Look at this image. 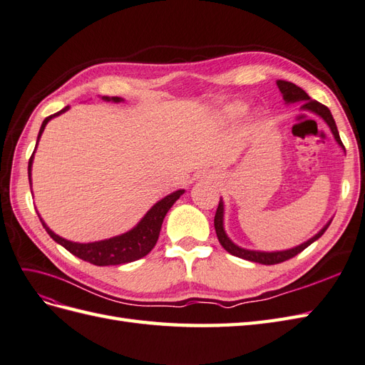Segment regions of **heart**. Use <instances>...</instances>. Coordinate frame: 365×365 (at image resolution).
<instances>
[{
	"label": "heart",
	"instance_id": "heart-1",
	"mask_svg": "<svg viewBox=\"0 0 365 365\" xmlns=\"http://www.w3.org/2000/svg\"><path fill=\"white\" fill-rule=\"evenodd\" d=\"M240 112H242V106H240V105H235V106H231V108L227 109V114H228L230 117L237 115V114H240Z\"/></svg>",
	"mask_w": 365,
	"mask_h": 365
}]
</instances>
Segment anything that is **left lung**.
<instances>
[{
  "label": "left lung",
  "mask_w": 365,
  "mask_h": 365,
  "mask_svg": "<svg viewBox=\"0 0 365 365\" xmlns=\"http://www.w3.org/2000/svg\"><path fill=\"white\" fill-rule=\"evenodd\" d=\"M276 83H277V88H279L280 93H282V98H284V101L287 103V105H292V103H301V110L312 112V114L321 117L327 123V126L330 128L331 134H333V137L336 140V143H338L341 146L342 151L345 153V148H344V145L341 142L338 128H336L334 118L331 115L330 109L327 108V106H324L322 103L316 101V100H312L310 97H308V93L304 89L296 86L294 83H289V81H285V80H277ZM223 217H225V205H223V200L220 197L219 207H217V211H216V216H214V228H216V235H217V239L220 242V245L225 248L228 253L232 255V256L240 257V259H245V260H251V262H257V264H262V265H274V264L284 262V260H287V259L294 257L296 255L301 253V251H304L308 245H312L314 240L319 239L325 232V230L329 228V225H330L331 220H333V219H330L319 231L316 232L313 237L302 242L301 245L293 247V248H288V250H280V251H260V250L242 248V247L236 245L235 242H232L228 237V235H227L225 227H223Z\"/></svg>",
  "instance_id": "obj_1"
}]
</instances>
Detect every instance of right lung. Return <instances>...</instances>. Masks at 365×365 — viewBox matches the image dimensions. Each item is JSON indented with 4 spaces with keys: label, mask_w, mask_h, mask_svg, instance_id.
Returning <instances> with one entry per match:
<instances>
[{
    "label": "right lung",
    "mask_w": 365,
    "mask_h": 365,
    "mask_svg": "<svg viewBox=\"0 0 365 365\" xmlns=\"http://www.w3.org/2000/svg\"><path fill=\"white\" fill-rule=\"evenodd\" d=\"M103 101H112V103H121L125 101L121 97H101ZM69 109V106L63 108L61 110L55 112L53 115L46 117L41 123L38 137H36V145L34 153L31 155L29 160V166H27V173H29V183H31V190H32V163H34V155L36 151V146H38V142L41 138L43 130L46 128V125L55 117H58L61 114H64ZM185 192V190H177L171 194H168L166 197H163L162 200H158L155 205H153L149 211L145 214V216L140 219V222L134 228H130L129 231L123 232V235L114 236L110 239H105V240H97V242H89V244H80V242H72L68 239H63L58 235L46 225L44 220L40 217L44 230L48 231V235L60 244L61 247L66 248L69 253H72L73 256H77L83 260H86L89 264L98 265V267H106V265H121V264H128V262H134L137 259L145 257L149 251H151L155 244L158 235H160L162 230V223L163 219L166 216V212L171 210L173 205L179 200L180 195Z\"/></svg>",
    "instance_id": "add662e5"
}]
</instances>
